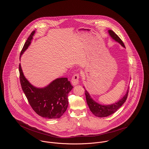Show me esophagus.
<instances>
[{
	"instance_id": "obj_1",
	"label": "esophagus",
	"mask_w": 149,
	"mask_h": 149,
	"mask_svg": "<svg viewBox=\"0 0 149 149\" xmlns=\"http://www.w3.org/2000/svg\"><path fill=\"white\" fill-rule=\"evenodd\" d=\"M71 83L72 85H77L79 83V73H76L73 75V76L71 80Z\"/></svg>"
}]
</instances>
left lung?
<instances>
[{
    "mask_svg": "<svg viewBox=\"0 0 149 149\" xmlns=\"http://www.w3.org/2000/svg\"><path fill=\"white\" fill-rule=\"evenodd\" d=\"M108 31L109 36L113 40H115L117 42L119 43L123 47L125 48V46L123 42H122V41L112 30H109ZM128 92V89L126 93L121 99L118 100L117 102H115L113 104H109V105H102L96 102L95 100L92 99L89 93L86 89L85 91V94L87 104L89 107L91 111L92 112V113L95 115L96 116L103 118V117H106L109 115H111V114L115 113L125 103V102H126L127 98Z\"/></svg>",
    "mask_w": 149,
    "mask_h": 149,
    "instance_id": "8db88e82",
    "label": "left lung"
}]
</instances>
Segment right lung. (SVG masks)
I'll return each instance as SVG.
<instances>
[{"label":"right lung","instance_id":"add662e5","mask_svg":"<svg viewBox=\"0 0 149 149\" xmlns=\"http://www.w3.org/2000/svg\"><path fill=\"white\" fill-rule=\"evenodd\" d=\"M34 30L24 43L20 54L21 56L30 46ZM20 82L22 90L30 105L40 116L47 119L60 118L68 106V95L73 86L66 77L58 78L43 88H37L30 84L24 77L21 64L19 65Z\"/></svg>","mask_w":149,"mask_h":149}]
</instances>
